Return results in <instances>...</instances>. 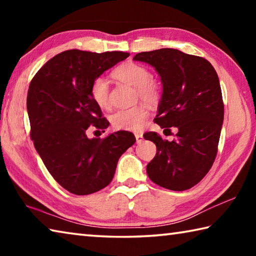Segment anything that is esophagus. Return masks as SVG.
I'll return each instance as SVG.
<instances>
[{
    "mask_svg": "<svg viewBox=\"0 0 256 256\" xmlns=\"http://www.w3.org/2000/svg\"><path fill=\"white\" fill-rule=\"evenodd\" d=\"M142 138H144V136H142V133H136V142L138 144H141L142 142Z\"/></svg>",
    "mask_w": 256,
    "mask_h": 256,
    "instance_id": "34e87169",
    "label": "esophagus"
}]
</instances>
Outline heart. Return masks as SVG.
<instances>
[{
    "label": "heart",
    "mask_w": 256,
    "mask_h": 256,
    "mask_svg": "<svg viewBox=\"0 0 256 256\" xmlns=\"http://www.w3.org/2000/svg\"><path fill=\"white\" fill-rule=\"evenodd\" d=\"M116 80L128 84L136 88V100H144L149 105H156L162 98V89L159 82L151 79L149 68L141 64L128 62L116 68L112 72ZM90 97L96 105L102 110H108L110 107V86L107 81L98 78L90 86ZM148 110L144 105H136L126 110H118L110 116L112 126L120 131L138 132L144 128Z\"/></svg>",
    "instance_id": "b5f03b06"
}]
</instances>
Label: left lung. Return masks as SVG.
<instances>
[{
	"mask_svg": "<svg viewBox=\"0 0 256 256\" xmlns=\"http://www.w3.org/2000/svg\"><path fill=\"white\" fill-rule=\"evenodd\" d=\"M133 60L152 66L162 79V97L154 122L170 131L177 128L172 141L156 132L144 136L157 146L146 164L149 178L172 190L193 188L208 174L218 152L224 122L218 74L209 60L178 50L142 52Z\"/></svg>",
	"mask_w": 256,
	"mask_h": 256,
	"instance_id": "left-lung-1",
	"label": "left lung"
}]
</instances>
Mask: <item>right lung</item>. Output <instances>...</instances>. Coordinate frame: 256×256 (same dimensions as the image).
Returning <instances> with one entry per match:
<instances>
[{
	"label": "right lung",
	"instance_id": "1",
	"mask_svg": "<svg viewBox=\"0 0 256 256\" xmlns=\"http://www.w3.org/2000/svg\"><path fill=\"white\" fill-rule=\"evenodd\" d=\"M124 52L70 50L54 56L32 78L27 96L30 138L58 183L76 196L98 192L110 183L120 156L136 142L118 131L105 138L86 136L110 125L90 97V86L128 58Z\"/></svg>",
	"mask_w": 256,
	"mask_h": 256
}]
</instances>
